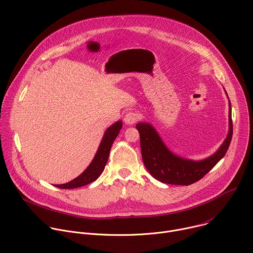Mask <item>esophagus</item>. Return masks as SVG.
Wrapping results in <instances>:
<instances>
[{
  "mask_svg": "<svg viewBox=\"0 0 253 253\" xmlns=\"http://www.w3.org/2000/svg\"><path fill=\"white\" fill-rule=\"evenodd\" d=\"M124 122L127 125H133L134 123H136V121L138 120V114L135 112H128L125 116H124Z\"/></svg>",
  "mask_w": 253,
  "mask_h": 253,
  "instance_id": "1",
  "label": "esophagus"
}]
</instances>
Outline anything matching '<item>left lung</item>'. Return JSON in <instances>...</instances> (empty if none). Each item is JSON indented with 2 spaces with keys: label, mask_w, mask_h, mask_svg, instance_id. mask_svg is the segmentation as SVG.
I'll list each match as a JSON object with an SVG mask.
<instances>
[{
  "label": "left lung",
  "mask_w": 253,
  "mask_h": 253,
  "mask_svg": "<svg viewBox=\"0 0 253 253\" xmlns=\"http://www.w3.org/2000/svg\"><path fill=\"white\" fill-rule=\"evenodd\" d=\"M228 118L229 130L225 140L217 151L202 160H192L176 155L168 149L156 129L150 123L139 122L136 128L140 134L144 165L160 182L185 186L195 183L217 164L228 150L233 133L230 101Z\"/></svg>",
  "instance_id": "8db88e82"
}]
</instances>
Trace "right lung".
<instances>
[{"label":"right lung","instance_id":"add662e5","mask_svg":"<svg viewBox=\"0 0 253 253\" xmlns=\"http://www.w3.org/2000/svg\"><path fill=\"white\" fill-rule=\"evenodd\" d=\"M121 128H122V121H117L116 123L111 125L109 128H107L92 162L85 169V171H83L75 179L71 180L70 182L65 184H60V185L58 184L55 186L62 189H73V188H78V187L87 185L95 181V180L101 175V173L103 172L106 166L108 157H109V153L112 147V144L116 139V137L118 136Z\"/></svg>","mask_w":253,"mask_h":253}]
</instances>
